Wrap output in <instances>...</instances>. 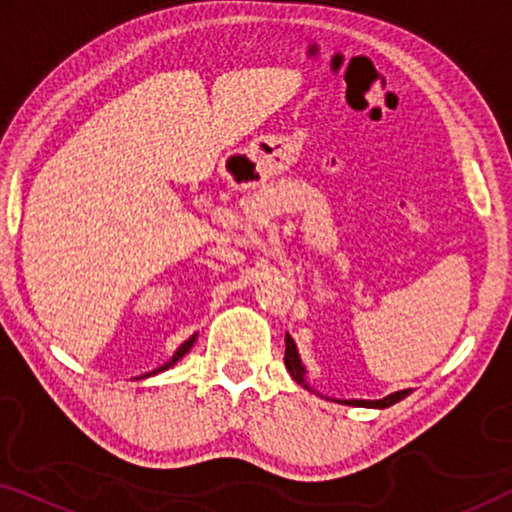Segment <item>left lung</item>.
I'll use <instances>...</instances> for the list:
<instances>
[{"instance_id": "obj_1", "label": "left lung", "mask_w": 512, "mask_h": 512, "mask_svg": "<svg viewBox=\"0 0 512 512\" xmlns=\"http://www.w3.org/2000/svg\"><path fill=\"white\" fill-rule=\"evenodd\" d=\"M284 366L289 370L293 380H296L300 387L310 389V384L305 380V366L303 361H300L298 356V347L296 342L289 333H286V352H284ZM312 391V389H310ZM410 394V389H403V391H394V394L380 398V401H361V398H352V401H338V403H345V405H354V408H389V405H394L398 401H403L405 396Z\"/></svg>"}]
</instances>
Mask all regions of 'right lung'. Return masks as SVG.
Here are the masks:
<instances>
[{
	"label": "right lung",
	"mask_w": 512,
	"mask_h": 512,
	"mask_svg": "<svg viewBox=\"0 0 512 512\" xmlns=\"http://www.w3.org/2000/svg\"><path fill=\"white\" fill-rule=\"evenodd\" d=\"M195 338H198V335H191V338H188L186 342H184V345H181L179 349H177V352H174V356H172V359L170 361H167L165 363V366H160L158 370H153V373H160V370H167V368H170V366H174V363H177L179 359H181V356H184V354H188V352H191V347H193V342H195ZM151 375V373H149Z\"/></svg>",
	"instance_id": "right-lung-1"
}]
</instances>
